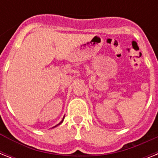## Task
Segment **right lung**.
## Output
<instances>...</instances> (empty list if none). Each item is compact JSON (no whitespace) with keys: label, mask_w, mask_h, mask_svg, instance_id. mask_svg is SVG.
<instances>
[{"label":"right lung","mask_w":158,"mask_h":158,"mask_svg":"<svg viewBox=\"0 0 158 158\" xmlns=\"http://www.w3.org/2000/svg\"><path fill=\"white\" fill-rule=\"evenodd\" d=\"M63 119H64V118H63ZM62 121H63V120H61V121H60V123H59V124H58V125H56V126H57V125H60V124H61V123H62ZM56 126H54V127H56Z\"/></svg>","instance_id":"right-lung-1"}]
</instances>
